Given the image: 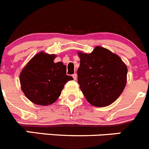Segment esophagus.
<instances>
[{
    "label": "esophagus",
    "mask_w": 149,
    "mask_h": 149,
    "mask_svg": "<svg viewBox=\"0 0 149 149\" xmlns=\"http://www.w3.org/2000/svg\"><path fill=\"white\" fill-rule=\"evenodd\" d=\"M72 77H73V78H74V80H77V74H72Z\"/></svg>",
    "instance_id": "34e87169"
}]
</instances>
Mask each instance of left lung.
Returning <instances> with one entry per match:
<instances>
[{"instance_id": "left-lung-1", "label": "left lung", "mask_w": 149, "mask_h": 149, "mask_svg": "<svg viewBox=\"0 0 149 149\" xmlns=\"http://www.w3.org/2000/svg\"><path fill=\"white\" fill-rule=\"evenodd\" d=\"M78 54L77 82L87 101L96 107L111 104L125 88L127 66L117 55L102 47L89 54Z\"/></svg>"}]
</instances>
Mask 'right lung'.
<instances>
[{"mask_svg": "<svg viewBox=\"0 0 149 149\" xmlns=\"http://www.w3.org/2000/svg\"><path fill=\"white\" fill-rule=\"evenodd\" d=\"M56 55L39 52L22 69L21 88L27 98L39 105H48L60 97L64 85L73 80L66 74L62 62L55 63Z\"/></svg>", "mask_w": 149, "mask_h": 149, "instance_id": "obj_1", "label": "right lung"}]
</instances>
